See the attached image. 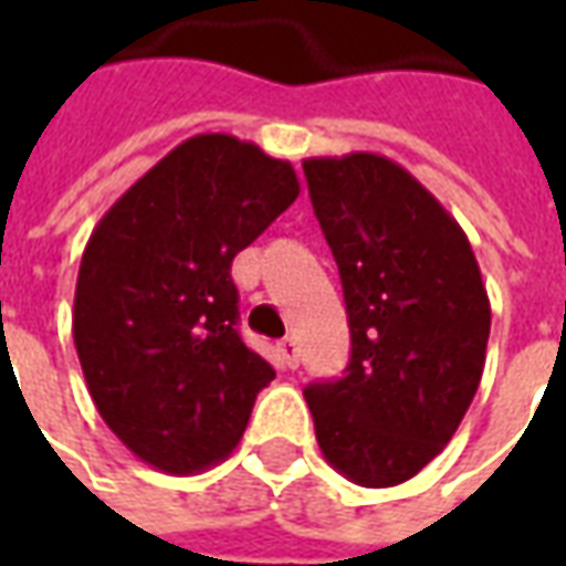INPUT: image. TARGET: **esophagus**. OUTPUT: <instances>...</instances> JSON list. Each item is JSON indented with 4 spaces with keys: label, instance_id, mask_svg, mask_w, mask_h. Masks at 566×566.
I'll list each match as a JSON object with an SVG mask.
<instances>
[{
    "label": "esophagus",
    "instance_id": "1",
    "mask_svg": "<svg viewBox=\"0 0 566 566\" xmlns=\"http://www.w3.org/2000/svg\"><path fill=\"white\" fill-rule=\"evenodd\" d=\"M279 355H282L284 367L294 369L296 364H300V348H296V343H294V339H291V336H287V339H282V343H279Z\"/></svg>",
    "mask_w": 566,
    "mask_h": 566
}]
</instances>
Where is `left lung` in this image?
Listing matches in <instances>:
<instances>
[{
    "mask_svg": "<svg viewBox=\"0 0 566 566\" xmlns=\"http://www.w3.org/2000/svg\"><path fill=\"white\" fill-rule=\"evenodd\" d=\"M303 172L352 331L343 379L303 391L315 437L355 485H400L449 446L482 381V272L461 223L400 163L355 150Z\"/></svg>",
    "mask_w": 566,
    "mask_h": 566,
    "instance_id": "left-lung-1",
    "label": "left lung"
}]
</instances>
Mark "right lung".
<instances>
[{"mask_svg": "<svg viewBox=\"0 0 566 566\" xmlns=\"http://www.w3.org/2000/svg\"><path fill=\"white\" fill-rule=\"evenodd\" d=\"M296 197L287 160L199 133L87 239L72 312L84 381L112 433L163 473L223 461L275 379L239 336L230 266Z\"/></svg>", "mask_w": 566, "mask_h": 566, "instance_id": "right-lung-1", "label": "right lung"}]
</instances>
